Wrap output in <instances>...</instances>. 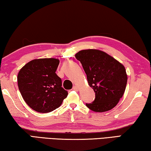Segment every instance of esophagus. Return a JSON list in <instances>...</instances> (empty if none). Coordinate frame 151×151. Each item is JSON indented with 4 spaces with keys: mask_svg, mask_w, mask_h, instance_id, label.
<instances>
[{
    "mask_svg": "<svg viewBox=\"0 0 151 151\" xmlns=\"http://www.w3.org/2000/svg\"><path fill=\"white\" fill-rule=\"evenodd\" d=\"M73 90H76V91H78V90H79V88L78 87V86H73Z\"/></svg>",
    "mask_w": 151,
    "mask_h": 151,
    "instance_id": "esophagus-1",
    "label": "esophagus"
}]
</instances>
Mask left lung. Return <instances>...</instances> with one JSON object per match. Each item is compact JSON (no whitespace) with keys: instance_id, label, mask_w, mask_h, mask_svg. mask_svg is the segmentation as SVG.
Segmentation results:
<instances>
[{"instance_id":"obj_1","label":"left lung","mask_w":151,"mask_h":151,"mask_svg":"<svg viewBox=\"0 0 151 151\" xmlns=\"http://www.w3.org/2000/svg\"><path fill=\"white\" fill-rule=\"evenodd\" d=\"M87 76L88 84L96 93L92 103L86 104L90 110L106 112L116 106L127 83L124 66L104 51L86 49L76 54Z\"/></svg>"}]
</instances>
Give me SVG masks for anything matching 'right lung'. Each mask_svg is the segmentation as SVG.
<instances>
[{"label":"right lung","mask_w":151,"mask_h":151,"mask_svg":"<svg viewBox=\"0 0 151 151\" xmlns=\"http://www.w3.org/2000/svg\"><path fill=\"white\" fill-rule=\"evenodd\" d=\"M59 63L55 58L33 59L19 71V90L27 105L36 112H52L68 94L55 73Z\"/></svg>","instance_id":"add662e5"}]
</instances>
